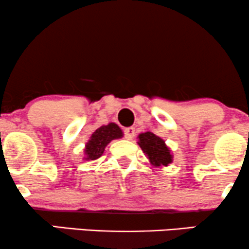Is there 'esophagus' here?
<instances>
[{
  "label": "esophagus",
  "instance_id": "1",
  "mask_svg": "<svg viewBox=\"0 0 249 249\" xmlns=\"http://www.w3.org/2000/svg\"><path fill=\"white\" fill-rule=\"evenodd\" d=\"M124 135L127 140L133 139L134 137V127H126L124 130Z\"/></svg>",
  "mask_w": 249,
  "mask_h": 249
}]
</instances>
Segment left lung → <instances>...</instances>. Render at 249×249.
I'll return each instance as SVG.
<instances>
[{"label": "left lung", "mask_w": 249, "mask_h": 249, "mask_svg": "<svg viewBox=\"0 0 249 249\" xmlns=\"http://www.w3.org/2000/svg\"><path fill=\"white\" fill-rule=\"evenodd\" d=\"M138 144L146 154L154 166H166L172 162V155L165 144V141L152 132H144L138 135Z\"/></svg>", "instance_id": "1"}]
</instances>
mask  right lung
Masks as SVG:
<instances>
[{"instance_id": "1", "label": "right lung", "mask_w": 249, "mask_h": 249, "mask_svg": "<svg viewBox=\"0 0 249 249\" xmlns=\"http://www.w3.org/2000/svg\"><path fill=\"white\" fill-rule=\"evenodd\" d=\"M123 131L121 127L115 123H109L108 125H103L99 127L94 133L90 135V139L85 146V160H97L102 156L105 148L110 141L119 139L123 137Z\"/></svg>"}]
</instances>
